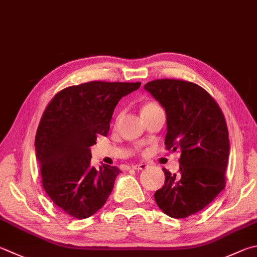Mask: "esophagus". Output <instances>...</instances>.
<instances>
[{
    "instance_id": "esophagus-1",
    "label": "esophagus",
    "mask_w": 257,
    "mask_h": 257,
    "mask_svg": "<svg viewBox=\"0 0 257 257\" xmlns=\"http://www.w3.org/2000/svg\"><path fill=\"white\" fill-rule=\"evenodd\" d=\"M148 164L147 163H141V164H135L133 165V169L136 170V171H143L145 169H147Z\"/></svg>"
}]
</instances>
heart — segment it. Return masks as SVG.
<instances>
[{
	"label": "heart",
	"instance_id": "heart-1",
	"mask_svg": "<svg viewBox=\"0 0 257 257\" xmlns=\"http://www.w3.org/2000/svg\"><path fill=\"white\" fill-rule=\"evenodd\" d=\"M157 106H160V105H158L156 102H154V101L145 102V103L142 105V113L145 112V111H149L154 108H157Z\"/></svg>",
	"mask_w": 257,
	"mask_h": 257
}]
</instances>
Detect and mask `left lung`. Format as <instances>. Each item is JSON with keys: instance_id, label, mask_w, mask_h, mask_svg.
I'll return each instance as SVG.
<instances>
[{"instance_id": "left-lung-1", "label": "left lung", "mask_w": 257, "mask_h": 257, "mask_svg": "<svg viewBox=\"0 0 257 257\" xmlns=\"http://www.w3.org/2000/svg\"><path fill=\"white\" fill-rule=\"evenodd\" d=\"M164 106L165 148L179 151L177 174L165 173V184L154 197L172 218H186L206 208L226 185L229 156L228 128L220 106L198 84L162 78L145 85Z\"/></svg>"}]
</instances>
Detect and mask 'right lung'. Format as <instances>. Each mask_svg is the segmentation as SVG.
Instances as JSON below:
<instances>
[{
  "label": "right lung",
  "mask_w": 257,
  "mask_h": 257,
  "mask_svg": "<svg viewBox=\"0 0 257 257\" xmlns=\"http://www.w3.org/2000/svg\"><path fill=\"white\" fill-rule=\"evenodd\" d=\"M141 84L82 83L63 88L46 106L36 134V157L46 193L68 216L88 218L108 200L121 171L91 166L90 147L99 135H108L121 97Z\"/></svg>",
  "instance_id": "right-lung-1"
}]
</instances>
